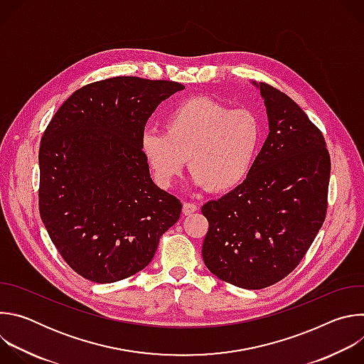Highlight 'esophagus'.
Masks as SVG:
<instances>
[{
    "label": "esophagus",
    "instance_id": "1",
    "mask_svg": "<svg viewBox=\"0 0 364 364\" xmlns=\"http://www.w3.org/2000/svg\"><path fill=\"white\" fill-rule=\"evenodd\" d=\"M197 210H198V205H197L196 203L186 201V203L183 204V213H184L186 216H188V215H191V213H194V212H197Z\"/></svg>",
    "mask_w": 364,
    "mask_h": 364
}]
</instances>
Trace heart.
Wrapping results in <instances>:
<instances>
[{"label":"heart","mask_w":364,"mask_h":364,"mask_svg":"<svg viewBox=\"0 0 364 364\" xmlns=\"http://www.w3.org/2000/svg\"><path fill=\"white\" fill-rule=\"evenodd\" d=\"M261 139V124L252 112L196 97L166 117L164 132L144 131L141 151L159 186L173 187L187 159L197 186L225 193L247 178Z\"/></svg>","instance_id":"1"}]
</instances>
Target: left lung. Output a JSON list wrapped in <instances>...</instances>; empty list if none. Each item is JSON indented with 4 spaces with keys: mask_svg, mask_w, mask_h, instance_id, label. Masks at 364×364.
Segmentation results:
<instances>
[{
    "mask_svg": "<svg viewBox=\"0 0 364 364\" xmlns=\"http://www.w3.org/2000/svg\"><path fill=\"white\" fill-rule=\"evenodd\" d=\"M269 134L247 178L201 207L209 220L203 261L235 287L262 289L289 275L327 213L331 161L321 131L296 103L268 83Z\"/></svg>",
    "mask_w": 364,
    "mask_h": 364,
    "instance_id": "8db88e82",
    "label": "left lung"
}]
</instances>
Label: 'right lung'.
<instances>
[{
  "instance_id": "1",
  "label": "right lung",
  "mask_w": 364,
  "mask_h": 364,
  "mask_svg": "<svg viewBox=\"0 0 364 364\" xmlns=\"http://www.w3.org/2000/svg\"><path fill=\"white\" fill-rule=\"evenodd\" d=\"M184 86L118 76L77 89L40 144L38 209L65 262L111 284L144 269L181 201L155 186L141 151L145 124Z\"/></svg>"
}]
</instances>
